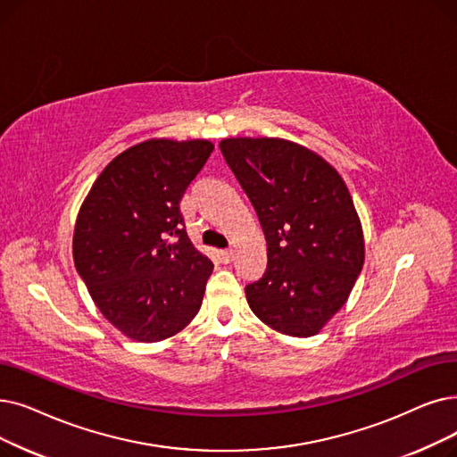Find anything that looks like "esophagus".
Wrapping results in <instances>:
<instances>
[{
  "label": "esophagus",
  "mask_w": 457,
  "mask_h": 457,
  "mask_svg": "<svg viewBox=\"0 0 457 457\" xmlns=\"http://www.w3.org/2000/svg\"><path fill=\"white\" fill-rule=\"evenodd\" d=\"M220 255H222L224 263H231V262H233V257H235V250H233V248H226V250H222V252H220Z\"/></svg>",
  "instance_id": "esophagus-1"
}]
</instances>
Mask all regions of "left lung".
I'll return each instance as SVG.
<instances>
[{"label":"left lung","instance_id":"1","mask_svg":"<svg viewBox=\"0 0 457 457\" xmlns=\"http://www.w3.org/2000/svg\"><path fill=\"white\" fill-rule=\"evenodd\" d=\"M220 151L260 218L267 270L246 286L272 330L315 336L349 299L364 265V233L342 175L284 137H226Z\"/></svg>","mask_w":457,"mask_h":457}]
</instances>
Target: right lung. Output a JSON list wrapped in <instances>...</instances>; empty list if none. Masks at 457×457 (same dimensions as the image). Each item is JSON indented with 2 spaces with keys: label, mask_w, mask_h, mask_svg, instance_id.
Returning a JSON list of instances; mask_svg holds the SVG:
<instances>
[{
  "label": "right lung",
  "mask_w": 457,
  "mask_h": 457,
  "mask_svg": "<svg viewBox=\"0 0 457 457\" xmlns=\"http://www.w3.org/2000/svg\"><path fill=\"white\" fill-rule=\"evenodd\" d=\"M212 149L209 140L136 144L101 171L78 211L76 270L130 340L171 338L202 308L214 265L192 245L179 202Z\"/></svg>",
  "instance_id": "right-lung-1"
}]
</instances>
